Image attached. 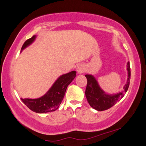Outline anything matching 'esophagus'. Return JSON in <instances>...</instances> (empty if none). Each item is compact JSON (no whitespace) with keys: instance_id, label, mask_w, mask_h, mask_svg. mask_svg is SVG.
<instances>
[{"instance_id":"obj_1","label":"esophagus","mask_w":146,"mask_h":146,"mask_svg":"<svg viewBox=\"0 0 146 146\" xmlns=\"http://www.w3.org/2000/svg\"><path fill=\"white\" fill-rule=\"evenodd\" d=\"M76 71L79 74H81V73H83L84 72H85V71H86V68H85L84 65L78 64L76 67Z\"/></svg>"}]
</instances>
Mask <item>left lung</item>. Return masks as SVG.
Segmentation results:
<instances>
[{"label":"left lung","instance_id":"1","mask_svg":"<svg viewBox=\"0 0 146 146\" xmlns=\"http://www.w3.org/2000/svg\"><path fill=\"white\" fill-rule=\"evenodd\" d=\"M128 79L123 86V90L116 94H108L100 86L97 80L93 75H85L87 79V86L85 91L87 101L90 106L98 111H103L113 106L121 100L128 89L130 80V62L127 63Z\"/></svg>","mask_w":146,"mask_h":146}]
</instances>
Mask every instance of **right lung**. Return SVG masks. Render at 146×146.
<instances>
[{"label":"right lung","instance_id":"obj_1","mask_svg":"<svg viewBox=\"0 0 146 146\" xmlns=\"http://www.w3.org/2000/svg\"><path fill=\"white\" fill-rule=\"evenodd\" d=\"M36 36H33L25 42L21 48L23 49L31 44L36 40ZM76 76V71H73L69 73L60 75L53 83L49 90L43 96L37 99L21 98V100L30 110L37 113H46L55 111L59 108L60 104L64 97L67 86L74 80Z\"/></svg>","mask_w":146,"mask_h":146}]
</instances>
